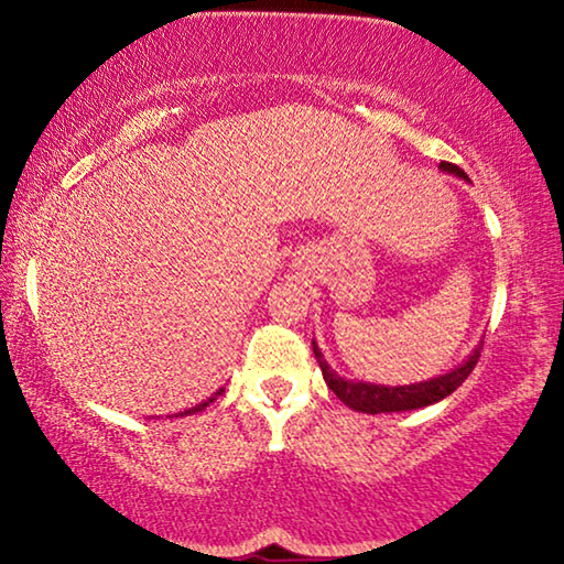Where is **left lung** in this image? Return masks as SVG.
<instances>
[{
	"label": "left lung",
	"instance_id": "obj_1",
	"mask_svg": "<svg viewBox=\"0 0 564 564\" xmlns=\"http://www.w3.org/2000/svg\"><path fill=\"white\" fill-rule=\"evenodd\" d=\"M440 170H445V173H453L455 177L468 181V175H465L458 165H453V162H440ZM313 350H315L317 364H321L323 379H325V383H328V389H333V394H336L343 404L350 406V410L366 412V414L406 412V410H420V406L435 404V402H440V399L451 397L453 391L470 377V371L476 369V364L480 358V346H478L460 366H455L453 371L443 373V377H435V379L420 381V383H406V387H381V383L348 381V379L338 377V373L328 366V361L323 358L321 348L315 346V340H313Z\"/></svg>",
	"mask_w": 564,
	"mask_h": 564
}]
</instances>
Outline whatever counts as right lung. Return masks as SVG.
I'll list each match as a JSON object with an SVG mask.
<instances>
[{"label":"right lung","mask_w":564,"mask_h":564,"mask_svg":"<svg viewBox=\"0 0 564 564\" xmlns=\"http://www.w3.org/2000/svg\"><path fill=\"white\" fill-rule=\"evenodd\" d=\"M221 391H224V389H218V391H216V394H214V397H210V399H206V402H200V404H195V406H191V410H185V412H181V417H183V414H195V412H200V410H206V406H208V404H210V402H214V399H216V397H218V394H221ZM175 417H177V414H175Z\"/></svg>","instance_id":"obj_1"}]
</instances>
